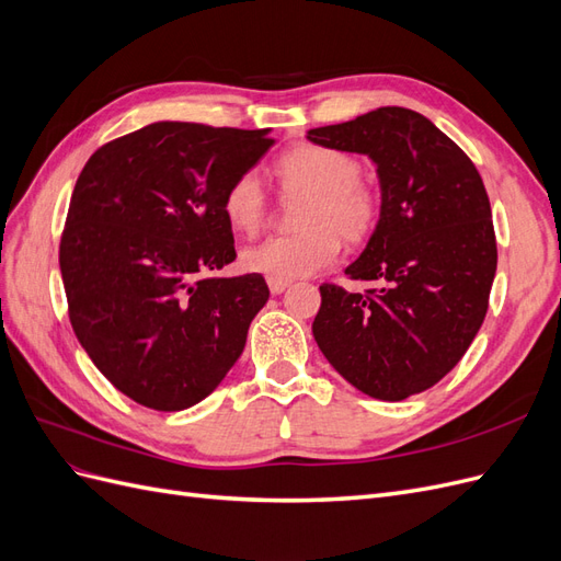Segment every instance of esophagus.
<instances>
[{"label":"esophagus","instance_id":"esophagus-1","mask_svg":"<svg viewBox=\"0 0 561 561\" xmlns=\"http://www.w3.org/2000/svg\"><path fill=\"white\" fill-rule=\"evenodd\" d=\"M268 290L271 295H280L287 285H290V280H283V278H268Z\"/></svg>","mask_w":561,"mask_h":561}]
</instances>
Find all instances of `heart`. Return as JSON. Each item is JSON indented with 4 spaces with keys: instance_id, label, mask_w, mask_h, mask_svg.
I'll return each instance as SVG.
<instances>
[{
    "instance_id": "heart-1",
    "label": "heart",
    "mask_w": 561,
    "mask_h": 561,
    "mask_svg": "<svg viewBox=\"0 0 561 561\" xmlns=\"http://www.w3.org/2000/svg\"><path fill=\"white\" fill-rule=\"evenodd\" d=\"M285 194H304L297 225L301 231L271 236L243 250V266L252 274L293 280L330 266L342 241H367L383 213L379 186L360 175V163L348 151L301 142L285 149L274 163ZM222 213L233 231L257 233L268 215V198L254 173L236 175L222 196Z\"/></svg>"
}]
</instances>
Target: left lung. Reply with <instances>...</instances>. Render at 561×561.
Listing matches in <instances>:
<instances>
[{"label": "left lung", "instance_id": "left-lung-1", "mask_svg": "<svg viewBox=\"0 0 561 561\" xmlns=\"http://www.w3.org/2000/svg\"><path fill=\"white\" fill-rule=\"evenodd\" d=\"M316 145L377 163L383 213L348 293L320 285L318 348L351 386L377 400L421 393L456 367L482 328L496 276V233L484 182L466 151L426 116L379 107L311 128Z\"/></svg>", "mask_w": 561, "mask_h": 561}]
</instances>
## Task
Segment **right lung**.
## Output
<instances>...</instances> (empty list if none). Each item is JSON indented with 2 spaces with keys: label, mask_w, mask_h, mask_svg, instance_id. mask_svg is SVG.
<instances>
[{
  "label": "right lung",
  "mask_w": 561,
  "mask_h": 561,
  "mask_svg": "<svg viewBox=\"0 0 561 561\" xmlns=\"http://www.w3.org/2000/svg\"><path fill=\"white\" fill-rule=\"evenodd\" d=\"M274 145L268 128L159 122L100 147L75 184L60 239L72 330L124 396L157 412L208 398L268 299L236 260L229 182Z\"/></svg>",
  "instance_id": "right-lung-1"
}]
</instances>
